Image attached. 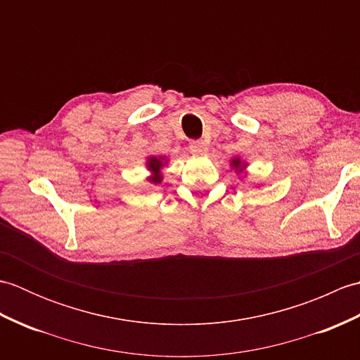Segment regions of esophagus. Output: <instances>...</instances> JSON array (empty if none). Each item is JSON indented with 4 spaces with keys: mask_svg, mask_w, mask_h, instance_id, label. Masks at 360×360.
Here are the masks:
<instances>
[{
    "mask_svg": "<svg viewBox=\"0 0 360 360\" xmlns=\"http://www.w3.org/2000/svg\"><path fill=\"white\" fill-rule=\"evenodd\" d=\"M190 151L193 153V155H205L207 153V145H205V142L202 141H192L190 142Z\"/></svg>",
    "mask_w": 360,
    "mask_h": 360,
    "instance_id": "esophagus-1",
    "label": "esophagus"
}]
</instances>
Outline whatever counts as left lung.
Wrapping results in <instances>:
<instances>
[{
	"instance_id": "left-lung-1",
	"label": "left lung",
	"mask_w": 360,
	"mask_h": 360,
	"mask_svg": "<svg viewBox=\"0 0 360 360\" xmlns=\"http://www.w3.org/2000/svg\"><path fill=\"white\" fill-rule=\"evenodd\" d=\"M231 167H232V168H235V172H236V173H241V172L246 170L248 164H246V162H243V160H241L240 158H233V159L231 160Z\"/></svg>"
}]
</instances>
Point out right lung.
Returning <instances> with one entry per match:
<instances>
[{"instance_id":"right-lung-1","label":"right lung","mask_w":360,"mask_h":360,"mask_svg":"<svg viewBox=\"0 0 360 360\" xmlns=\"http://www.w3.org/2000/svg\"><path fill=\"white\" fill-rule=\"evenodd\" d=\"M167 165V158L165 156H148L145 167L150 172V176L147 178L151 184H160L162 182V168Z\"/></svg>"}]
</instances>
